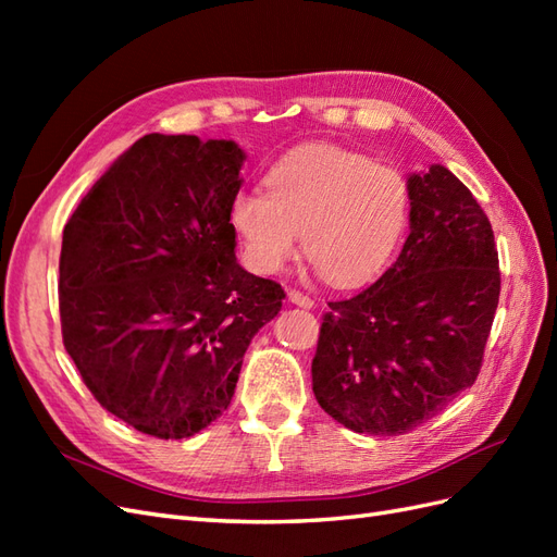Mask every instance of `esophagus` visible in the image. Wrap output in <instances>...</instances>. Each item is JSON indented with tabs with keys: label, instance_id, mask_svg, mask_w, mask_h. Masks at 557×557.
Returning a JSON list of instances; mask_svg holds the SVG:
<instances>
[{
	"label": "esophagus",
	"instance_id": "1",
	"mask_svg": "<svg viewBox=\"0 0 557 557\" xmlns=\"http://www.w3.org/2000/svg\"><path fill=\"white\" fill-rule=\"evenodd\" d=\"M288 299L293 301V305H297L301 309H313V299L309 295H305V293H299V290H290Z\"/></svg>",
	"mask_w": 557,
	"mask_h": 557
}]
</instances>
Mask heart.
Segmentation results:
<instances>
[{"label":"heart","instance_id":"heart-1","mask_svg":"<svg viewBox=\"0 0 557 557\" xmlns=\"http://www.w3.org/2000/svg\"><path fill=\"white\" fill-rule=\"evenodd\" d=\"M264 183L267 193L244 188L230 207L244 258L258 274L281 272L301 239L334 285H362L391 262L409 223L401 172L344 148H301L274 164Z\"/></svg>","mask_w":557,"mask_h":557}]
</instances>
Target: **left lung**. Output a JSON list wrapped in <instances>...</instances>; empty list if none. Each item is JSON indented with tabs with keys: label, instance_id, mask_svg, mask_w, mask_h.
<instances>
[{
	"label": "left lung",
	"instance_id": "obj_1",
	"mask_svg": "<svg viewBox=\"0 0 557 557\" xmlns=\"http://www.w3.org/2000/svg\"><path fill=\"white\" fill-rule=\"evenodd\" d=\"M409 225L393 267L360 295L330 301L311 362L336 423L397 436L474 385L499 301L493 227L444 164L411 174Z\"/></svg>",
	"mask_w": 557,
	"mask_h": 557
}]
</instances>
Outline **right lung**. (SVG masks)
<instances>
[{"label": "right lung", "instance_id": "right-lung-1", "mask_svg": "<svg viewBox=\"0 0 557 557\" xmlns=\"http://www.w3.org/2000/svg\"><path fill=\"white\" fill-rule=\"evenodd\" d=\"M244 162L227 139L146 134L62 232L64 348L107 411L158 440L223 416L250 339L283 305L234 252Z\"/></svg>", "mask_w": 557, "mask_h": 557}]
</instances>
